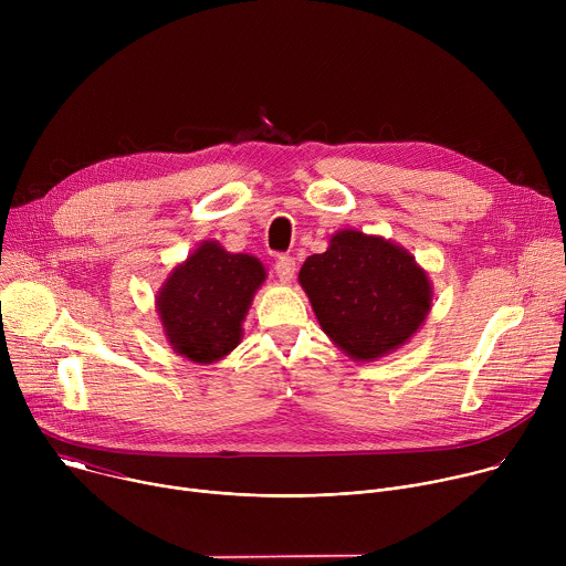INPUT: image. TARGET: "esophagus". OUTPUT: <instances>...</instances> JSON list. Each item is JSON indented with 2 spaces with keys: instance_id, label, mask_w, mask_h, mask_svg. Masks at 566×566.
I'll return each mask as SVG.
<instances>
[{
  "instance_id": "34e87169",
  "label": "esophagus",
  "mask_w": 566,
  "mask_h": 566,
  "mask_svg": "<svg viewBox=\"0 0 566 566\" xmlns=\"http://www.w3.org/2000/svg\"><path fill=\"white\" fill-rule=\"evenodd\" d=\"M275 271H277V277H280L284 284H289V282L295 277V260L289 258V255L277 258Z\"/></svg>"
}]
</instances>
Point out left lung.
I'll return each mask as SVG.
<instances>
[{
    "label": "left lung",
    "instance_id": "left-lung-1",
    "mask_svg": "<svg viewBox=\"0 0 566 566\" xmlns=\"http://www.w3.org/2000/svg\"><path fill=\"white\" fill-rule=\"evenodd\" d=\"M300 286L329 340L356 363L406 345L432 308V282L415 255L380 234L345 228L306 258Z\"/></svg>",
    "mask_w": 566,
    "mask_h": 566
}]
</instances>
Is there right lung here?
Wrapping results in <instances>:
<instances>
[{
	"mask_svg": "<svg viewBox=\"0 0 566 566\" xmlns=\"http://www.w3.org/2000/svg\"><path fill=\"white\" fill-rule=\"evenodd\" d=\"M266 282L264 264L206 239L177 264L156 293V313L170 347L199 365L226 358L244 336V319Z\"/></svg>",
	"mask_w": 566,
	"mask_h": 566,
	"instance_id": "add662e5",
	"label": "right lung"
}]
</instances>
